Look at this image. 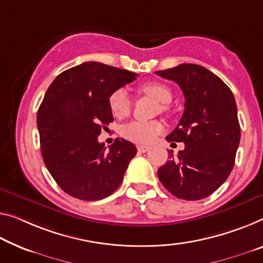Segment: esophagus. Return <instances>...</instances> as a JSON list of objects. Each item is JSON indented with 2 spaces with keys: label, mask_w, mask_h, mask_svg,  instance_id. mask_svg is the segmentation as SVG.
<instances>
[{
  "label": "esophagus",
  "mask_w": 263,
  "mask_h": 263,
  "mask_svg": "<svg viewBox=\"0 0 263 263\" xmlns=\"http://www.w3.org/2000/svg\"><path fill=\"white\" fill-rule=\"evenodd\" d=\"M149 149H151V147H148V145H144V144L137 145V151H139L140 153H145V152H148Z\"/></svg>",
  "instance_id": "34e87169"
}]
</instances>
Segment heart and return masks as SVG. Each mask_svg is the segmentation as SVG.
Returning a JSON list of instances; mask_svg holds the SVG:
<instances>
[{"label": "heart", "mask_w": 263, "mask_h": 263, "mask_svg": "<svg viewBox=\"0 0 263 263\" xmlns=\"http://www.w3.org/2000/svg\"><path fill=\"white\" fill-rule=\"evenodd\" d=\"M141 90L155 98L161 103L171 102L173 98L172 90L160 82L144 83L141 86ZM108 103L112 115L118 119L126 118L132 110L130 96L124 89H116L112 91L108 99ZM162 109H165V106H162ZM162 130L163 126L159 121H149V122L133 121L123 127L122 135L133 142L151 143Z\"/></svg>", "instance_id": "1"}]
</instances>
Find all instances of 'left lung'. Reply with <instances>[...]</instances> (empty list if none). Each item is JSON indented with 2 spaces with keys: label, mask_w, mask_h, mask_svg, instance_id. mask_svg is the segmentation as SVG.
<instances>
[{
  "label": "left lung",
  "mask_w": 263,
  "mask_h": 263,
  "mask_svg": "<svg viewBox=\"0 0 263 263\" xmlns=\"http://www.w3.org/2000/svg\"><path fill=\"white\" fill-rule=\"evenodd\" d=\"M177 83L184 95V110L177 127L165 139L183 142L177 157L157 176L173 195L182 200L204 199L228 179L235 163L241 129L232 90L219 76L199 64L183 63L155 71Z\"/></svg>",
  "instance_id": "8db88e82"
}]
</instances>
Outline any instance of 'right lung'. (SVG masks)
I'll list each match as a JSON object with an SVG mask.
<instances>
[{
	"mask_svg": "<svg viewBox=\"0 0 263 263\" xmlns=\"http://www.w3.org/2000/svg\"><path fill=\"white\" fill-rule=\"evenodd\" d=\"M136 76L100 62H84L61 72L48 88L37 111L41 154L68 195L102 200L123 181L136 147L116 139L107 148L98 137L114 121L109 96Z\"/></svg>",
	"mask_w": 263,
	"mask_h": 263,
	"instance_id": "right-lung-1",
	"label": "right lung"
}]
</instances>
